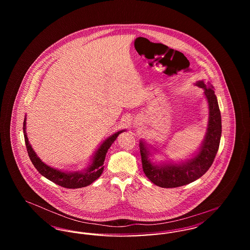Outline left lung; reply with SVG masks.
<instances>
[{"label":"left lung","mask_w":250,"mask_h":250,"mask_svg":"<svg viewBox=\"0 0 250 250\" xmlns=\"http://www.w3.org/2000/svg\"><path fill=\"white\" fill-rule=\"evenodd\" d=\"M195 84L204 90V95L208 102L209 118L204 140L193 157L179 163L173 161L155 163L151 160L153 154L150 149L157 150L144 141L140 143L143 171L147 178L157 187L164 188H178L201 178L212 166L217 153L222 127L221 114L214 87L209 83H205L204 81H199Z\"/></svg>","instance_id":"8db88e82"}]
</instances>
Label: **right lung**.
<instances>
[{
	"label": "right lung",
	"mask_w": 250,
	"mask_h": 250,
	"mask_svg": "<svg viewBox=\"0 0 250 250\" xmlns=\"http://www.w3.org/2000/svg\"><path fill=\"white\" fill-rule=\"evenodd\" d=\"M125 129L118 131L111 136H109L103 143H101L100 146L97 148L95 154L91 158V162L89 165L84 167L83 170L80 171H64L62 169H57L55 167H51L45 164L38 156L36 152L32 148V145L29 143L27 132H26V116L24 117L23 134L24 140L26 148L28 151V155L36 167L38 172L43 175L44 177L48 179L49 181L55 183L65 188H81L87 187L94 183L96 179L99 178L104 169V161L106 158L107 150L111 146V144L115 142L117 137L121 133L125 132Z\"/></svg>",
	"instance_id": "1"
}]
</instances>
